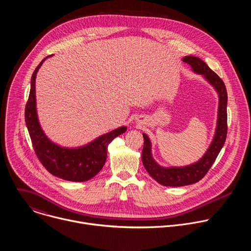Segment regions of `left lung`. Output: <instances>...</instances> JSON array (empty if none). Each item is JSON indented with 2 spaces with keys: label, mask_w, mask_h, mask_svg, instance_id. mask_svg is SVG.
<instances>
[{
  "label": "left lung",
  "mask_w": 251,
  "mask_h": 251,
  "mask_svg": "<svg viewBox=\"0 0 251 251\" xmlns=\"http://www.w3.org/2000/svg\"><path fill=\"white\" fill-rule=\"evenodd\" d=\"M195 74L201 75L214 88L219 95L218 120L214 136L203 156L197 162L183 167L160 166L152 156V144L148 135L143 133L144 147L142 150V162L149 175L159 184L166 187H183L198 183L205 176L216 161L225 145L227 134V92L224 81L201 58L193 55L183 57Z\"/></svg>",
  "instance_id": "obj_1"
}]
</instances>
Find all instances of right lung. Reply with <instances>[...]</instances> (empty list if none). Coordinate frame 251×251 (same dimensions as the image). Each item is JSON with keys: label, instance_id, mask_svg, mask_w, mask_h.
I'll list each match as a JSON object with an SVG mask.
<instances>
[{"label": "right lung", "instance_id": "obj_1", "mask_svg": "<svg viewBox=\"0 0 251 251\" xmlns=\"http://www.w3.org/2000/svg\"><path fill=\"white\" fill-rule=\"evenodd\" d=\"M47 56L34 69L30 79V90L25 105V120L31 139L32 146L41 163L53 176L70 182H85L96 176L103 168L108 145L119 135L126 132L127 127L121 126L103 134L88 144L75 148L57 145L44 132L39 121L35 99V78Z\"/></svg>", "mask_w": 251, "mask_h": 251}]
</instances>
